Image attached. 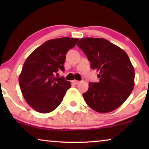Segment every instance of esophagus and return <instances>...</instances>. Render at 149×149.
Masks as SVG:
<instances>
[{
    "instance_id": "obj_1",
    "label": "esophagus",
    "mask_w": 149,
    "mask_h": 149,
    "mask_svg": "<svg viewBox=\"0 0 149 149\" xmlns=\"http://www.w3.org/2000/svg\"><path fill=\"white\" fill-rule=\"evenodd\" d=\"M72 83H74V84H75V85H79V83H80V81H79L77 80H73V81H72Z\"/></svg>"
}]
</instances>
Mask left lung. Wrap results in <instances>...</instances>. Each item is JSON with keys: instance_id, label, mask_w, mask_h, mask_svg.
<instances>
[{"instance_id": "1", "label": "left lung", "mask_w": 149, "mask_h": 149, "mask_svg": "<svg viewBox=\"0 0 149 149\" xmlns=\"http://www.w3.org/2000/svg\"><path fill=\"white\" fill-rule=\"evenodd\" d=\"M77 46L83 51L91 68L99 71L98 83H89L83 96L93 111L107 113L124 103L134 87L135 72L124 50L103 38H83Z\"/></svg>"}]
</instances>
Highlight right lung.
I'll use <instances>...</instances> for the list:
<instances>
[{"label": "right lung", "instance_id": "right-lung-1", "mask_svg": "<svg viewBox=\"0 0 149 149\" xmlns=\"http://www.w3.org/2000/svg\"><path fill=\"white\" fill-rule=\"evenodd\" d=\"M79 38L62 37L49 40L33 51L24 62L19 83L26 102L40 113H50L63 100L71 83L55 77L64 71L67 52Z\"/></svg>", "mask_w": 149, "mask_h": 149}]
</instances>
